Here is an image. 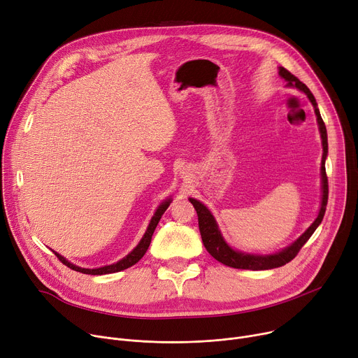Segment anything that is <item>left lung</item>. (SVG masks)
<instances>
[{
	"label": "left lung",
	"instance_id": "obj_1",
	"mask_svg": "<svg viewBox=\"0 0 358 358\" xmlns=\"http://www.w3.org/2000/svg\"><path fill=\"white\" fill-rule=\"evenodd\" d=\"M278 76L287 81V87L297 88V90L303 91L308 96L310 103L314 107V113H315L317 124H318V131H320V137H321V144H322L320 211H318L317 218L313 221V224L294 243H291L285 248H282L277 252H273V254H251V252L238 251L227 243L220 231V227H218L213 213L201 201L189 197L188 200L194 206V208H196L197 215H199V227H200V233H201L204 247L217 259V262L222 263L224 266L233 267V268L271 270V268H277V267L287 264L299 254L301 247L308 241V238L317 230V227L321 224L324 213H326V206H327V200H329V181H327V176H326V158L329 154V141H327L326 124H324L320 110L317 108V101L314 99V95L307 88V85L303 84L297 77L292 76L289 71H287L284 67H278Z\"/></svg>",
	"mask_w": 358,
	"mask_h": 358
}]
</instances>
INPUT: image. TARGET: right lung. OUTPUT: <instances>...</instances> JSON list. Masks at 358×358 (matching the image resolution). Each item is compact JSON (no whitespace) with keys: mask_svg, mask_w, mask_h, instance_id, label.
Instances as JSON below:
<instances>
[{"mask_svg":"<svg viewBox=\"0 0 358 358\" xmlns=\"http://www.w3.org/2000/svg\"><path fill=\"white\" fill-rule=\"evenodd\" d=\"M171 201H173L171 197H169V199H166L164 201H162V203L157 207L154 215H152L151 220H150V224H148V227H147V230H145L143 238L140 240V243L137 244V247H136L131 252H128L124 258L118 259V262L114 263V264L104 266V267H96V268H83V267H78V266L70 263L69 259H67L66 257H62L61 254H58V252H55V251H52V252L59 258V262H61L62 264H66L69 268H71V270H74V271H78V273H83V274L103 275V274H111V273L122 271V270H125V268H128V267H131V266L137 264V263L140 262V259L143 258V255L145 254V251H147L148 247H150L151 237H152V234H154V230H155V227H157L158 221L161 220V215L164 214V211L169 208V206L171 204Z\"/></svg>","mask_w":358,"mask_h":358,"instance_id":"1","label":"right lung"}]
</instances>
